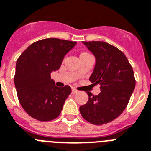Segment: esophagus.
I'll return each instance as SVG.
<instances>
[{
  "label": "esophagus",
  "mask_w": 151,
  "mask_h": 151,
  "mask_svg": "<svg viewBox=\"0 0 151 151\" xmlns=\"http://www.w3.org/2000/svg\"><path fill=\"white\" fill-rule=\"evenodd\" d=\"M78 92V90H76L74 88H72V94H77Z\"/></svg>",
  "instance_id": "obj_1"
}]
</instances>
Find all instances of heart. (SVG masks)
Returning <instances> with one entry per match:
<instances>
[{
    "label": "heart",
    "mask_w": 151,
    "mask_h": 151,
    "mask_svg": "<svg viewBox=\"0 0 151 151\" xmlns=\"http://www.w3.org/2000/svg\"><path fill=\"white\" fill-rule=\"evenodd\" d=\"M86 55H89V53H88V52H81V53L80 54V56H86Z\"/></svg>",
    "instance_id": "1"
}]
</instances>
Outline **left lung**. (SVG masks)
<instances>
[{"instance_id": "obj_1", "label": "left lung", "mask_w": 151, "mask_h": 151, "mask_svg": "<svg viewBox=\"0 0 151 151\" xmlns=\"http://www.w3.org/2000/svg\"><path fill=\"white\" fill-rule=\"evenodd\" d=\"M95 55V67L90 81L101 85L98 95L88 91V101L80 107L83 118L94 125L106 124L127 108L135 88L133 67L118 48L101 41L83 42Z\"/></svg>"}]
</instances>
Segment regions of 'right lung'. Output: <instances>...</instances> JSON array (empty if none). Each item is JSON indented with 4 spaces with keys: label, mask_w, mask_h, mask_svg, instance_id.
Instances as JSON below:
<instances>
[{
    "label": "right lung",
    "mask_w": 151,
    "mask_h": 151,
    "mask_svg": "<svg viewBox=\"0 0 151 151\" xmlns=\"http://www.w3.org/2000/svg\"><path fill=\"white\" fill-rule=\"evenodd\" d=\"M77 42L49 38L31 44L17 60L14 84L18 100L29 116L39 121L57 118L71 93L58 88L50 73L60 67L64 56Z\"/></svg>",
    "instance_id": "1"
}]
</instances>
